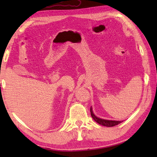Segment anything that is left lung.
Segmentation results:
<instances>
[{
	"mask_svg": "<svg viewBox=\"0 0 157 157\" xmlns=\"http://www.w3.org/2000/svg\"><path fill=\"white\" fill-rule=\"evenodd\" d=\"M90 113H91V116L93 118V119L96 122H97L99 123L100 125H102L103 126H106V127H113L123 122V121H113V120H107V119H101L99 118L98 117H96L94 112L92 111V106L90 108Z\"/></svg>",
	"mask_w": 157,
	"mask_h": 157,
	"instance_id": "left-lung-1",
	"label": "left lung"
}]
</instances>
